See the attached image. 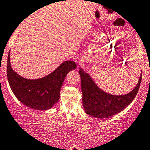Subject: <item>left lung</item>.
I'll return each mask as SVG.
<instances>
[{
    "mask_svg": "<svg viewBox=\"0 0 150 150\" xmlns=\"http://www.w3.org/2000/svg\"><path fill=\"white\" fill-rule=\"evenodd\" d=\"M81 78L83 105L85 112L96 118H108L118 114L128 106L139 91L142 73L136 87L130 92L123 95H114L100 89L88 73L81 68L79 70Z\"/></svg>",
    "mask_w": 150,
    "mask_h": 150,
    "instance_id": "left-lung-1",
    "label": "left lung"
}]
</instances>
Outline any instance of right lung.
Here are the masks:
<instances>
[{"label": "right lung", "instance_id": "add662e5", "mask_svg": "<svg viewBox=\"0 0 150 150\" xmlns=\"http://www.w3.org/2000/svg\"><path fill=\"white\" fill-rule=\"evenodd\" d=\"M76 67V64L73 61H66L44 78L26 79L12 69L9 51L7 60V78L11 91L19 101L31 108L46 110L51 108L59 101L65 77Z\"/></svg>", "mask_w": 150, "mask_h": 150}]
</instances>
